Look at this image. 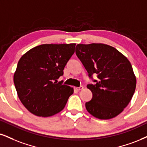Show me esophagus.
<instances>
[{
  "label": "esophagus",
  "instance_id": "34e87169",
  "mask_svg": "<svg viewBox=\"0 0 147 147\" xmlns=\"http://www.w3.org/2000/svg\"><path fill=\"white\" fill-rule=\"evenodd\" d=\"M74 88H75V89L77 90H80L83 89V86H79V87H74Z\"/></svg>",
  "mask_w": 147,
  "mask_h": 147
}]
</instances>
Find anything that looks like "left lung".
I'll return each mask as SVG.
<instances>
[{
    "label": "left lung",
    "instance_id": "1",
    "mask_svg": "<svg viewBox=\"0 0 147 147\" xmlns=\"http://www.w3.org/2000/svg\"><path fill=\"white\" fill-rule=\"evenodd\" d=\"M76 54L87 71L93 84H88L93 97L85 106L99 119L119 115L133 97L136 78L131 63L113 47L103 43L78 44ZM93 75L97 76L94 80Z\"/></svg>",
    "mask_w": 147,
    "mask_h": 147
}]
</instances>
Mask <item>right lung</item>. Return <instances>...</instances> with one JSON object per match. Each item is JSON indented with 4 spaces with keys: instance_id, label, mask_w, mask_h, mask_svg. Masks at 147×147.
I'll list each match as a JSON object with an SVG mask.
<instances>
[{
    "instance_id": "right-lung-1",
    "label": "right lung",
    "mask_w": 147,
    "mask_h": 147,
    "mask_svg": "<svg viewBox=\"0 0 147 147\" xmlns=\"http://www.w3.org/2000/svg\"><path fill=\"white\" fill-rule=\"evenodd\" d=\"M76 43L42 44L18 61L13 82L20 100L38 117H50L65 108L73 88L58 82L75 52Z\"/></svg>"
}]
</instances>
